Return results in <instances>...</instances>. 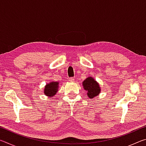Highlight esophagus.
I'll return each instance as SVG.
<instances>
[{
  "label": "esophagus",
  "instance_id": "esophagus-1",
  "mask_svg": "<svg viewBox=\"0 0 146 146\" xmlns=\"http://www.w3.org/2000/svg\"><path fill=\"white\" fill-rule=\"evenodd\" d=\"M69 81H70V82H73L74 81V78H73V77L70 78H69Z\"/></svg>",
  "mask_w": 146,
  "mask_h": 146
}]
</instances>
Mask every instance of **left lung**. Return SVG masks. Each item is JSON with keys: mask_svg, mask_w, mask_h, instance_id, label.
<instances>
[{"mask_svg": "<svg viewBox=\"0 0 146 146\" xmlns=\"http://www.w3.org/2000/svg\"><path fill=\"white\" fill-rule=\"evenodd\" d=\"M82 86L84 90L87 91L88 97L90 99H93L99 95L101 89L99 84L92 76H88L82 82Z\"/></svg>", "mask_w": 146, "mask_h": 146, "instance_id": "8db88e82", "label": "left lung"}]
</instances>
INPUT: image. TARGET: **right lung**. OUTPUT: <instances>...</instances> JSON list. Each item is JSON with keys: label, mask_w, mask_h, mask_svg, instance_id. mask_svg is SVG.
Listing matches in <instances>:
<instances>
[{"label": "right lung", "mask_w": 146, "mask_h": 146, "mask_svg": "<svg viewBox=\"0 0 146 146\" xmlns=\"http://www.w3.org/2000/svg\"><path fill=\"white\" fill-rule=\"evenodd\" d=\"M58 82H53V81H51V82L46 84L44 90V95L49 97H53L54 95H56V93H57L58 90Z\"/></svg>", "instance_id": "obj_1"}]
</instances>
